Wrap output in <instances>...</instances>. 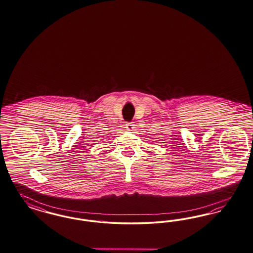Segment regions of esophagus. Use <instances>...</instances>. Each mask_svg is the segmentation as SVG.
Masks as SVG:
<instances>
[{"instance_id": "obj_1", "label": "esophagus", "mask_w": 253, "mask_h": 253, "mask_svg": "<svg viewBox=\"0 0 253 253\" xmlns=\"http://www.w3.org/2000/svg\"><path fill=\"white\" fill-rule=\"evenodd\" d=\"M133 126H134V125H133V122H127L126 125H125V128H126V130L131 131L134 129Z\"/></svg>"}]
</instances>
